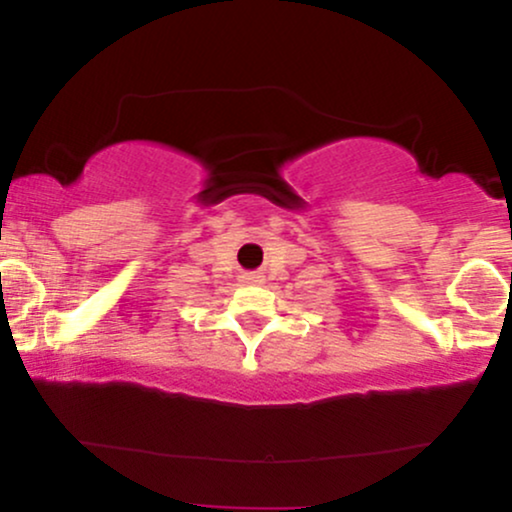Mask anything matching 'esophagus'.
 I'll return each instance as SVG.
<instances>
[{
	"label": "esophagus",
	"instance_id": "esophagus-1",
	"mask_svg": "<svg viewBox=\"0 0 512 512\" xmlns=\"http://www.w3.org/2000/svg\"><path fill=\"white\" fill-rule=\"evenodd\" d=\"M243 279H245V281H250V284H257V281H262V279H260V274H245Z\"/></svg>",
	"mask_w": 512,
	"mask_h": 512
}]
</instances>
